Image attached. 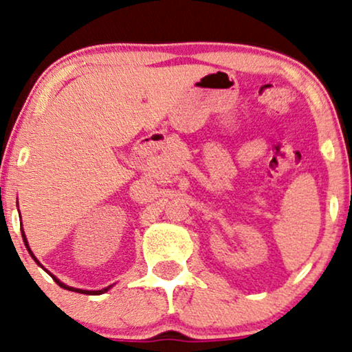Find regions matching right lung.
Wrapping results in <instances>:
<instances>
[{
  "label": "right lung",
  "instance_id": "1",
  "mask_svg": "<svg viewBox=\"0 0 352 352\" xmlns=\"http://www.w3.org/2000/svg\"><path fill=\"white\" fill-rule=\"evenodd\" d=\"M22 237H23V242H25V246H26V248H28V251H30V254L31 256H33V259L36 261V262H38V259H36L34 258V254L33 253H31V250H30V246H28V242H26V239H25V234L22 232ZM38 264H39V262H38ZM52 278H54V280L56 281V283H58V286H61V287H65V289H69V291H76V292H80V294H102V292H106L107 289H109V287H106V289H101V291H83V289H74V287H69V286H66V285H63V283L61 281H58V280H56V278L54 276V275H52Z\"/></svg>",
  "mask_w": 352,
  "mask_h": 352
}]
</instances>
